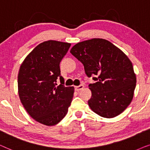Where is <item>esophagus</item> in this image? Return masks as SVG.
Here are the masks:
<instances>
[{
	"label": "esophagus",
	"instance_id": "1",
	"mask_svg": "<svg viewBox=\"0 0 150 150\" xmlns=\"http://www.w3.org/2000/svg\"><path fill=\"white\" fill-rule=\"evenodd\" d=\"M83 88H84V86H83V84H81L78 86H75V90L76 91H81V90H82Z\"/></svg>",
	"mask_w": 150,
	"mask_h": 150
}]
</instances>
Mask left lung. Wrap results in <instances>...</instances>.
I'll list each match as a JSON object with an SVG mask.
<instances>
[{
  "mask_svg": "<svg viewBox=\"0 0 150 150\" xmlns=\"http://www.w3.org/2000/svg\"><path fill=\"white\" fill-rule=\"evenodd\" d=\"M71 53L80 61L88 77L94 112L112 118L125 110L132 100L137 78L132 64L123 52L104 39L93 38L73 46Z\"/></svg>",
  "mask_w": 150,
  "mask_h": 150,
  "instance_id": "left-lung-1",
  "label": "left lung"
}]
</instances>
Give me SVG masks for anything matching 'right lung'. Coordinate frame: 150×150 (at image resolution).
I'll return each mask as SVG.
<instances>
[{
	"label": "right lung",
	"mask_w": 150,
	"mask_h": 150,
	"mask_svg": "<svg viewBox=\"0 0 150 150\" xmlns=\"http://www.w3.org/2000/svg\"><path fill=\"white\" fill-rule=\"evenodd\" d=\"M70 47L67 42H44L26 57L20 68V99L28 114L42 124H57L67 114L73 99L74 87H65L59 69ZM57 78L61 81L59 86Z\"/></svg>",
	"instance_id": "1"
}]
</instances>
